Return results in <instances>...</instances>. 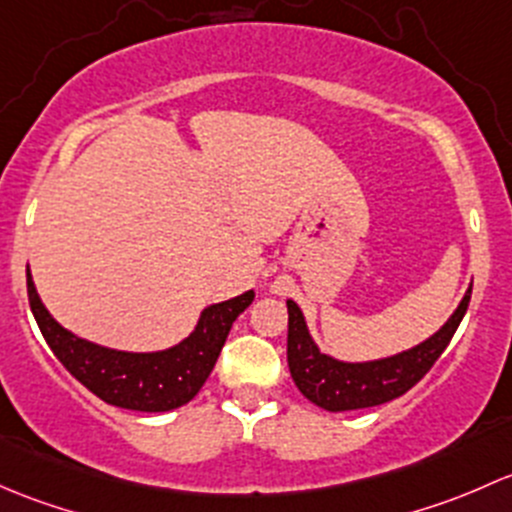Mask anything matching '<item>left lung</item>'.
<instances>
[{"label":"left lung","mask_w":512,"mask_h":512,"mask_svg":"<svg viewBox=\"0 0 512 512\" xmlns=\"http://www.w3.org/2000/svg\"><path fill=\"white\" fill-rule=\"evenodd\" d=\"M471 288L463 295L456 313L446 320L444 328L421 345L407 352L374 362H340L323 355L310 340L303 313L293 300H288V367L295 387L313 404L328 412H352V409L377 407L392 402L414 387L434 367L441 352L451 342L453 333L466 315Z\"/></svg>","instance_id":"1"}]
</instances>
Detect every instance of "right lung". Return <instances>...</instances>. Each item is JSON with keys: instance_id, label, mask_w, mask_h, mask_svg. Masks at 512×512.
<instances>
[{"instance_id": "add662e5", "label": "right lung", "mask_w": 512, "mask_h": 512, "mask_svg": "<svg viewBox=\"0 0 512 512\" xmlns=\"http://www.w3.org/2000/svg\"><path fill=\"white\" fill-rule=\"evenodd\" d=\"M26 293L41 335L61 365L103 402L135 412H170L194 399L217 365L234 320L254 300V291H249L209 305L199 318L197 330L170 350L120 352L93 345L61 328L39 300L29 271Z\"/></svg>"}]
</instances>
